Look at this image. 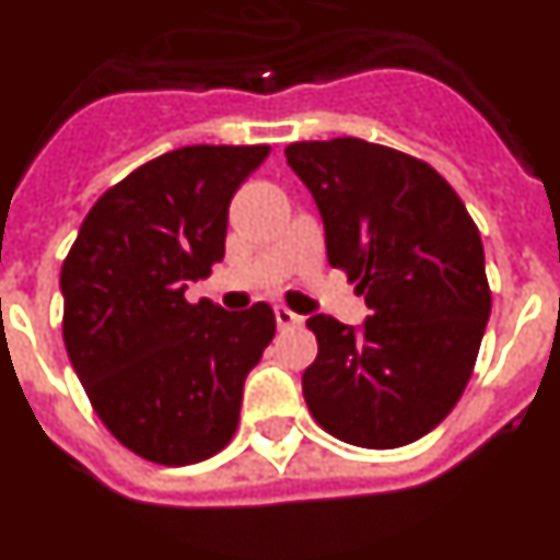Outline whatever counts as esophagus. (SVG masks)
<instances>
[{"instance_id":"obj_1","label":"esophagus","mask_w":560,"mask_h":560,"mask_svg":"<svg viewBox=\"0 0 560 560\" xmlns=\"http://www.w3.org/2000/svg\"><path fill=\"white\" fill-rule=\"evenodd\" d=\"M276 322H279V327H299L304 318L299 316V313H293L290 307H284V304H279V307H276Z\"/></svg>"}]
</instances>
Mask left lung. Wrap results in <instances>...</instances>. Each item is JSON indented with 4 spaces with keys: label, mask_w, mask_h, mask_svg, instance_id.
<instances>
[{
    "label": "left lung",
    "mask_w": 560,
    "mask_h": 560,
    "mask_svg": "<svg viewBox=\"0 0 560 560\" xmlns=\"http://www.w3.org/2000/svg\"><path fill=\"white\" fill-rule=\"evenodd\" d=\"M324 219L330 265L370 316L307 318L318 355L302 389L322 430L368 450L412 444L450 416L481 347L492 293L483 244L430 164L364 139L284 148Z\"/></svg>",
    "instance_id": "obj_1"
}]
</instances>
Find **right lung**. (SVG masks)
<instances>
[{
  "label": "right lung",
  "instance_id": "obj_1",
  "mask_svg": "<svg viewBox=\"0 0 560 560\" xmlns=\"http://www.w3.org/2000/svg\"><path fill=\"white\" fill-rule=\"evenodd\" d=\"M267 144H190L98 196L62 265L70 364L113 439L185 467L224 450L244 378L276 336L270 304H190L187 281L224 258L228 208Z\"/></svg>",
  "mask_w": 560,
  "mask_h": 560
}]
</instances>
